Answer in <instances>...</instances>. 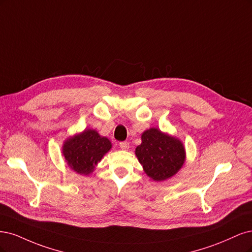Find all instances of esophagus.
I'll use <instances>...</instances> for the list:
<instances>
[{
  "instance_id": "1",
  "label": "esophagus",
  "mask_w": 252,
  "mask_h": 252,
  "mask_svg": "<svg viewBox=\"0 0 252 252\" xmlns=\"http://www.w3.org/2000/svg\"><path fill=\"white\" fill-rule=\"evenodd\" d=\"M119 147H120L121 149H123V150L126 151V150H128V148H129V143H128L127 141L120 142V143H119Z\"/></svg>"
}]
</instances>
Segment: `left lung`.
Listing matches in <instances>:
<instances>
[{"mask_svg": "<svg viewBox=\"0 0 252 252\" xmlns=\"http://www.w3.org/2000/svg\"><path fill=\"white\" fill-rule=\"evenodd\" d=\"M135 155L144 173L156 182L174 177L186 159L185 148L179 138L156 127L141 134V144L136 148Z\"/></svg>", "mask_w": 252, "mask_h": 252, "instance_id": "8db88e82", "label": "left lung"}]
</instances>
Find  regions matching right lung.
Returning <instances> with one entry per match:
<instances>
[{
    "label": "right lung",
    "mask_w": 252,
    "mask_h": 252,
    "mask_svg": "<svg viewBox=\"0 0 252 252\" xmlns=\"http://www.w3.org/2000/svg\"><path fill=\"white\" fill-rule=\"evenodd\" d=\"M111 149L112 143L107 137L96 129L86 128L63 141L62 154L73 172L89 176Z\"/></svg>",
    "instance_id": "1"
}]
</instances>
